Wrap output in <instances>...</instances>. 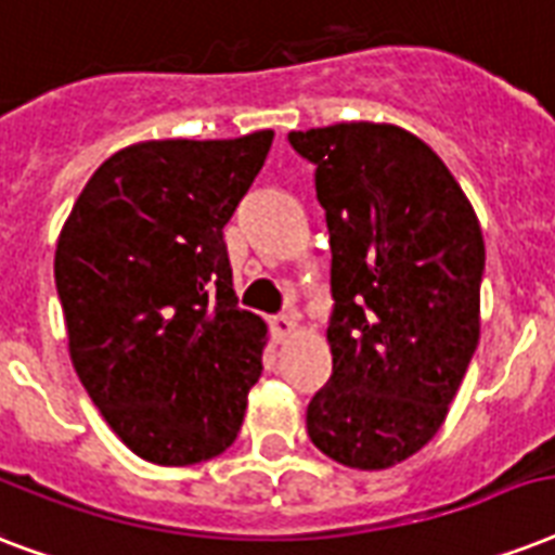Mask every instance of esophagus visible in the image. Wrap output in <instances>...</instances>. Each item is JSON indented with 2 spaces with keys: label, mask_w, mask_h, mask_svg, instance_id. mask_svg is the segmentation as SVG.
Wrapping results in <instances>:
<instances>
[{
  "label": "esophagus",
  "mask_w": 555,
  "mask_h": 555,
  "mask_svg": "<svg viewBox=\"0 0 555 555\" xmlns=\"http://www.w3.org/2000/svg\"><path fill=\"white\" fill-rule=\"evenodd\" d=\"M296 328H299V322H296V317H291V313H282V317H273V320H270V331H273L276 343H285L287 337H294Z\"/></svg>",
  "instance_id": "1"
}]
</instances>
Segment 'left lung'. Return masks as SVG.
Here are the masks:
<instances>
[{"label":"left lung","mask_w":555,"mask_h":555,"mask_svg":"<svg viewBox=\"0 0 555 555\" xmlns=\"http://www.w3.org/2000/svg\"><path fill=\"white\" fill-rule=\"evenodd\" d=\"M331 233L334 357L308 403L313 447L377 473L421 452L481 337L483 235L431 146L395 124L291 132Z\"/></svg>","instance_id":"left-lung-1"}]
</instances>
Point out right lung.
I'll return each instance as SVG.
<instances>
[{
	"label": "right lung",
	"mask_w": 555,
	"mask_h": 555,
	"mask_svg": "<svg viewBox=\"0 0 555 555\" xmlns=\"http://www.w3.org/2000/svg\"><path fill=\"white\" fill-rule=\"evenodd\" d=\"M270 143V129L132 143L100 164L60 230L74 371L150 464H201L238 438L268 325L235 305L224 224Z\"/></svg>",
	"instance_id": "right-lung-1"
}]
</instances>
